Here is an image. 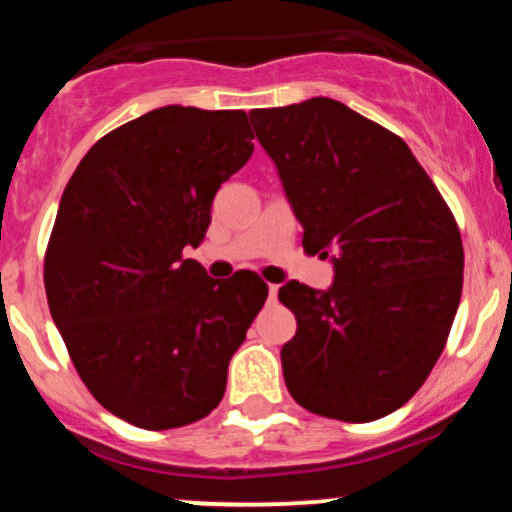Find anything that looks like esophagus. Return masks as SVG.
<instances>
[{
	"label": "esophagus",
	"instance_id": "obj_1",
	"mask_svg": "<svg viewBox=\"0 0 512 512\" xmlns=\"http://www.w3.org/2000/svg\"><path fill=\"white\" fill-rule=\"evenodd\" d=\"M276 293H279V286L269 284V301H276Z\"/></svg>",
	"mask_w": 512,
	"mask_h": 512
}]
</instances>
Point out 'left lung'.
I'll list each match as a JSON object with an SVG mask.
<instances>
[{
    "instance_id": "obj_1",
    "label": "left lung",
    "mask_w": 512,
    "mask_h": 512,
    "mask_svg": "<svg viewBox=\"0 0 512 512\" xmlns=\"http://www.w3.org/2000/svg\"><path fill=\"white\" fill-rule=\"evenodd\" d=\"M303 248L332 257L330 291L289 281L298 330L281 349L291 397L366 424L407 404L443 354L462 296L455 216L409 146L332 98L252 110Z\"/></svg>"
}]
</instances>
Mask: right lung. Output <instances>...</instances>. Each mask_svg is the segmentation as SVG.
I'll use <instances>...</instances> for the list:
<instances>
[{"label":"right lung","mask_w":512,"mask_h":512,"mask_svg":"<svg viewBox=\"0 0 512 512\" xmlns=\"http://www.w3.org/2000/svg\"><path fill=\"white\" fill-rule=\"evenodd\" d=\"M243 110L166 105L113 129L76 166L45 250V293L76 373L146 431L204 419L267 301L257 274L185 260L221 182L248 163Z\"/></svg>","instance_id":"right-lung-1"}]
</instances>
